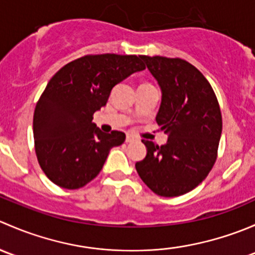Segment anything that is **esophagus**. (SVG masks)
I'll list each match as a JSON object with an SVG mask.
<instances>
[{"label":"esophagus","mask_w":255,"mask_h":255,"mask_svg":"<svg viewBox=\"0 0 255 255\" xmlns=\"http://www.w3.org/2000/svg\"><path fill=\"white\" fill-rule=\"evenodd\" d=\"M135 139H137V138H135L134 135H132V134H127V137H126V142H127V143L134 142Z\"/></svg>","instance_id":"esophagus-1"}]
</instances>
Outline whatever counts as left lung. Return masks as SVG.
<instances>
[{
	"mask_svg": "<svg viewBox=\"0 0 255 255\" xmlns=\"http://www.w3.org/2000/svg\"><path fill=\"white\" fill-rule=\"evenodd\" d=\"M161 91L155 120L169 135L163 145L142 140L146 155L135 163L138 175L159 196L194 190L212 169L222 133V116L206 78L187 61L140 55Z\"/></svg>",
	"mask_w": 255,
	"mask_h": 255,
	"instance_id": "1",
	"label": "left lung"
}]
</instances>
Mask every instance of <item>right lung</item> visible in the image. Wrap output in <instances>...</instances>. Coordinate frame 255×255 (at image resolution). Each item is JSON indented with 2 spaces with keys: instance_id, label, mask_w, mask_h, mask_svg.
<instances>
[{
  "instance_id": "1",
  "label": "right lung",
  "mask_w": 255,
  "mask_h": 255,
  "mask_svg": "<svg viewBox=\"0 0 255 255\" xmlns=\"http://www.w3.org/2000/svg\"><path fill=\"white\" fill-rule=\"evenodd\" d=\"M144 69L137 55H86L50 79L35 106L33 134L40 168L54 184L75 190L99 175L126 134L104 133L92 116L106 106L116 85Z\"/></svg>"
}]
</instances>
